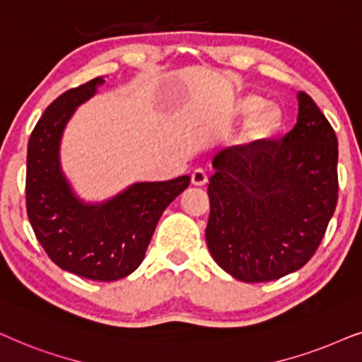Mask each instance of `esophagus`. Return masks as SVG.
I'll return each mask as SVG.
<instances>
[{
	"label": "esophagus",
	"instance_id": "1",
	"mask_svg": "<svg viewBox=\"0 0 362 362\" xmlns=\"http://www.w3.org/2000/svg\"><path fill=\"white\" fill-rule=\"evenodd\" d=\"M206 180H209V175H206L204 168H195V170L192 172V184L194 185L202 187L206 184Z\"/></svg>",
	"mask_w": 362,
	"mask_h": 362
}]
</instances>
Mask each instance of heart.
I'll return each instance as SVG.
<instances>
[{
    "label": "heart",
    "instance_id": "1",
    "mask_svg": "<svg viewBox=\"0 0 362 362\" xmlns=\"http://www.w3.org/2000/svg\"><path fill=\"white\" fill-rule=\"evenodd\" d=\"M264 103L267 100L262 95L245 94L240 95L231 107V114L235 117H247L253 114L245 125L243 132L245 139L250 142H267L279 134L285 125V110L281 109V105Z\"/></svg>",
    "mask_w": 362,
    "mask_h": 362
}]
</instances>
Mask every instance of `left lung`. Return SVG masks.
<instances>
[{
	"instance_id": "1",
	"label": "left lung",
	"mask_w": 362,
	"mask_h": 362,
	"mask_svg": "<svg viewBox=\"0 0 362 362\" xmlns=\"http://www.w3.org/2000/svg\"><path fill=\"white\" fill-rule=\"evenodd\" d=\"M281 141L228 147L214 157L211 257L245 283L290 274L310 262L338 204V137L306 93Z\"/></svg>"
}]
</instances>
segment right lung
Here are the masks:
<instances>
[{
  "label": "right lung",
  "mask_w": 362,
  "mask_h": 362,
  "mask_svg": "<svg viewBox=\"0 0 362 362\" xmlns=\"http://www.w3.org/2000/svg\"><path fill=\"white\" fill-rule=\"evenodd\" d=\"M104 83L95 77L47 105L28 144L26 210L37 242L66 272L95 281H115L137 269L157 221L190 184L189 175L134 184L104 204H84L67 184L59 144L77 105Z\"/></svg>",
  "instance_id": "obj_1"
}]
</instances>
